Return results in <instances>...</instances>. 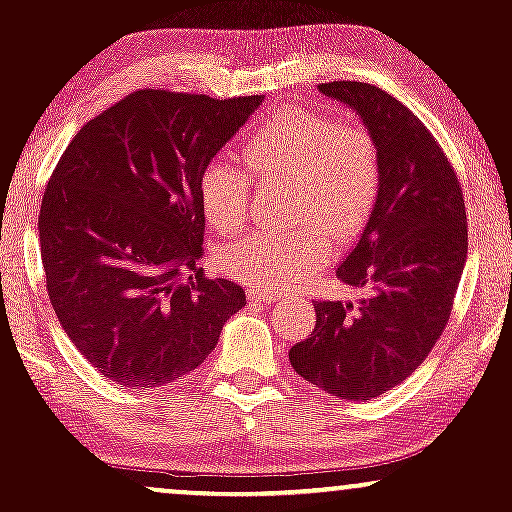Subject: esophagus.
<instances>
[{"label": "esophagus", "mask_w": 512, "mask_h": 512, "mask_svg": "<svg viewBox=\"0 0 512 512\" xmlns=\"http://www.w3.org/2000/svg\"><path fill=\"white\" fill-rule=\"evenodd\" d=\"M248 298L252 303H260V305H269V303L276 301L274 293L267 291V289H248Z\"/></svg>", "instance_id": "obj_1"}]
</instances>
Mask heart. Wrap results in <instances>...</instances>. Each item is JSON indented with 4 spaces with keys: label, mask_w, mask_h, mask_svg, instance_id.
Masks as SVG:
<instances>
[{
    "label": "heart",
    "mask_w": 512,
    "mask_h": 512,
    "mask_svg": "<svg viewBox=\"0 0 512 512\" xmlns=\"http://www.w3.org/2000/svg\"><path fill=\"white\" fill-rule=\"evenodd\" d=\"M257 178L291 180L286 216L291 231H257L231 243L221 264L252 289H281L330 257V238L346 243L366 228L380 195V151L356 122H337L308 108L276 110L240 146ZM250 178L228 161H211L199 175L204 219L221 236L248 223Z\"/></svg>",
    "instance_id": "1"
}]
</instances>
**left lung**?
I'll use <instances>...</instances> for the list:
<instances>
[{
    "instance_id": "obj_1",
    "label": "left lung",
    "mask_w": 512,
    "mask_h": 512,
    "mask_svg": "<svg viewBox=\"0 0 512 512\" xmlns=\"http://www.w3.org/2000/svg\"><path fill=\"white\" fill-rule=\"evenodd\" d=\"M320 93L349 105L380 151V195L337 267L358 303L315 301V330L291 346L303 380L363 402L409 378L450 320L467 262V211L448 156L407 105L373 84L332 81Z\"/></svg>"
}]
</instances>
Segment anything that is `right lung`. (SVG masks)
I'll return each mask as SVG.
<instances>
[{"label": "right lung", "instance_id": "obj_1", "mask_svg": "<svg viewBox=\"0 0 512 512\" xmlns=\"http://www.w3.org/2000/svg\"><path fill=\"white\" fill-rule=\"evenodd\" d=\"M260 105L142 88L88 120L52 170L38 219L50 303L120 387L185 378L245 305L238 284L197 267L199 175Z\"/></svg>", "mask_w": 512, "mask_h": 512}]
</instances>
